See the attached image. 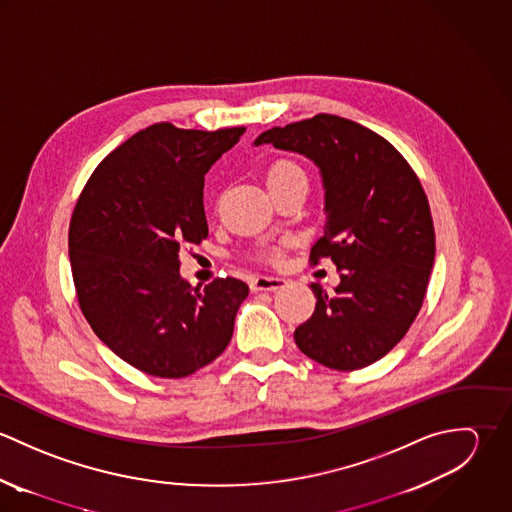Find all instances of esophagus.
Instances as JSON below:
<instances>
[{"mask_svg": "<svg viewBox=\"0 0 512 512\" xmlns=\"http://www.w3.org/2000/svg\"><path fill=\"white\" fill-rule=\"evenodd\" d=\"M288 284L286 278L282 276H256L252 280V290L254 292H276Z\"/></svg>", "mask_w": 512, "mask_h": 512, "instance_id": "34e87169", "label": "esophagus"}]
</instances>
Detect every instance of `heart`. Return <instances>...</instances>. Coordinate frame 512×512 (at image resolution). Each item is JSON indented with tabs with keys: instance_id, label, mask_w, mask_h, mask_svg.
Here are the masks:
<instances>
[{
	"instance_id": "heart-1",
	"label": "heart",
	"mask_w": 512,
	"mask_h": 512,
	"mask_svg": "<svg viewBox=\"0 0 512 512\" xmlns=\"http://www.w3.org/2000/svg\"><path fill=\"white\" fill-rule=\"evenodd\" d=\"M297 173H301V169H299L297 165H293L292 161H278V163H274V165L268 169V173H266L268 189H272V187H276V185H282L284 181H288L290 177L297 175ZM272 258L278 260L280 254L274 252Z\"/></svg>"
}]
</instances>
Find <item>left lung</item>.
<instances>
[{
  "label": "left lung",
  "instance_id": "left-lung-1",
  "mask_svg": "<svg viewBox=\"0 0 512 512\" xmlns=\"http://www.w3.org/2000/svg\"><path fill=\"white\" fill-rule=\"evenodd\" d=\"M272 144L309 157L325 187V230L309 262L331 258L341 284L317 297L295 345L319 365L357 370L390 353L422 309L436 258V232L424 187L402 153L365 126L317 114L272 128Z\"/></svg>",
  "mask_w": 512,
  "mask_h": 512
}]
</instances>
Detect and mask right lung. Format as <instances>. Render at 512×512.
I'll return each mask as SVG.
<instances>
[{
  "label": "right lung",
  "mask_w": 512,
  "mask_h": 512,
  "mask_svg": "<svg viewBox=\"0 0 512 512\" xmlns=\"http://www.w3.org/2000/svg\"><path fill=\"white\" fill-rule=\"evenodd\" d=\"M244 130L153 124L98 163L74 205L80 311L110 351L151 376L183 378L213 363L250 292L236 278L193 288L179 276L181 246L209 236L205 173Z\"/></svg>",
  "instance_id": "add662e5"
}]
</instances>
